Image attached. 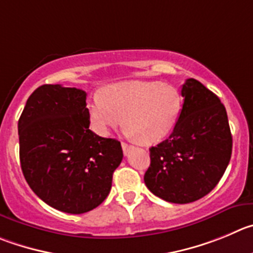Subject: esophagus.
Masks as SVG:
<instances>
[{
	"label": "esophagus",
	"instance_id": "obj_1",
	"mask_svg": "<svg viewBox=\"0 0 253 253\" xmlns=\"http://www.w3.org/2000/svg\"><path fill=\"white\" fill-rule=\"evenodd\" d=\"M132 148H133V146H131V145H127V143L122 142V150H124V153H125V155H128V153H129V151H131Z\"/></svg>",
	"mask_w": 253,
	"mask_h": 253
}]
</instances>
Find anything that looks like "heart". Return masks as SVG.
I'll return each mask as SVG.
<instances>
[{"mask_svg":"<svg viewBox=\"0 0 253 253\" xmlns=\"http://www.w3.org/2000/svg\"><path fill=\"white\" fill-rule=\"evenodd\" d=\"M181 92L159 81L112 84L94 94L87 105L92 127L101 136L127 127V136L142 145H156L173 131L182 111Z\"/></svg>","mask_w":253,"mask_h":253,"instance_id":"b5f03b06","label":"heart"}]
</instances>
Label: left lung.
<instances>
[{"mask_svg":"<svg viewBox=\"0 0 253 253\" xmlns=\"http://www.w3.org/2000/svg\"><path fill=\"white\" fill-rule=\"evenodd\" d=\"M182 111L169 137L150 148L148 190L172 204H190L211 192L225 173L232 153L227 112L201 82L186 80Z\"/></svg>","mask_w":253,"mask_h":253,"instance_id":"obj_1","label":"left lung"}]
</instances>
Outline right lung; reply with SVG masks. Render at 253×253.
Returning a JSON list of instances; mask_svg holds the SVG:
<instances>
[{"label": "right lung", "mask_w": 253, "mask_h": 253, "mask_svg": "<svg viewBox=\"0 0 253 253\" xmlns=\"http://www.w3.org/2000/svg\"><path fill=\"white\" fill-rule=\"evenodd\" d=\"M87 93L42 84L18 120L20 161L31 190L48 206L80 214L100 206L124 157L120 141L89 129Z\"/></svg>", "instance_id": "add662e5"}]
</instances>
